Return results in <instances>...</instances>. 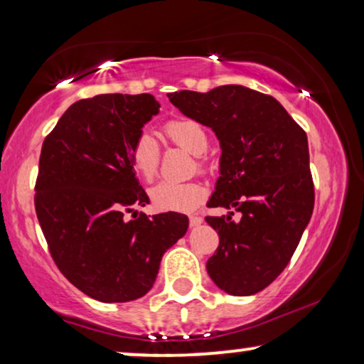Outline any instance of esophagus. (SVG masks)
<instances>
[{"label":"esophagus","instance_id":"34e87169","mask_svg":"<svg viewBox=\"0 0 364 364\" xmlns=\"http://www.w3.org/2000/svg\"><path fill=\"white\" fill-rule=\"evenodd\" d=\"M202 222H203V218L198 217V215H191V217H188V225H191V227H198Z\"/></svg>","mask_w":364,"mask_h":364}]
</instances>
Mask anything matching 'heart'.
Returning a JSON list of instances; mask_svg holds the SVG:
<instances>
[{
    "instance_id": "b5f03b06",
    "label": "heart",
    "mask_w": 364,
    "mask_h": 364,
    "mask_svg": "<svg viewBox=\"0 0 364 364\" xmlns=\"http://www.w3.org/2000/svg\"><path fill=\"white\" fill-rule=\"evenodd\" d=\"M164 134L167 139L193 156H202L208 149V136L200 124L193 119L178 117L166 122ZM161 149L151 134L142 132L129 149L132 171L142 181L152 182L159 168ZM205 191L196 182H161L151 191V200L164 212H188L202 202Z\"/></svg>"
}]
</instances>
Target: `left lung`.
Instances as JSON below:
<instances>
[{
    "label": "left lung",
    "mask_w": 364,
    "mask_h": 364,
    "mask_svg": "<svg viewBox=\"0 0 364 364\" xmlns=\"http://www.w3.org/2000/svg\"><path fill=\"white\" fill-rule=\"evenodd\" d=\"M167 97L220 142V177L207 207L242 213L238 222L233 212L205 217L220 238L208 275L228 295H255L288 265L311 218L306 134L275 97L238 84Z\"/></svg>",
    "instance_id": "8db88e82"
}]
</instances>
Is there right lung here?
Segmentation results:
<instances>
[{
    "label": "right lung",
    "instance_id": "1",
    "mask_svg": "<svg viewBox=\"0 0 364 364\" xmlns=\"http://www.w3.org/2000/svg\"><path fill=\"white\" fill-rule=\"evenodd\" d=\"M159 107L152 94L81 99L43 142L34 188L39 225L63 275L94 300L124 303L146 295L164 253L188 228L182 213L134 210L149 197L129 149Z\"/></svg>",
    "mask_w": 364,
    "mask_h": 364
}]
</instances>
